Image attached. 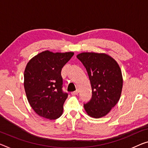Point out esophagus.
Masks as SVG:
<instances>
[{"instance_id": "esophagus-1", "label": "esophagus", "mask_w": 148, "mask_h": 148, "mask_svg": "<svg viewBox=\"0 0 148 148\" xmlns=\"http://www.w3.org/2000/svg\"><path fill=\"white\" fill-rule=\"evenodd\" d=\"M78 93H79V90L77 89V90H75V91L72 92H71V95H77V94H78Z\"/></svg>"}]
</instances>
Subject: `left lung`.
Returning <instances> with one entry per match:
<instances>
[{
    "label": "left lung",
    "instance_id": "obj_1",
    "mask_svg": "<svg viewBox=\"0 0 148 148\" xmlns=\"http://www.w3.org/2000/svg\"><path fill=\"white\" fill-rule=\"evenodd\" d=\"M77 58L87 69L92 88V98L84 108L89 116H105L119 102L123 79L119 65L108 54L83 52Z\"/></svg>",
    "mask_w": 148,
    "mask_h": 148
}]
</instances>
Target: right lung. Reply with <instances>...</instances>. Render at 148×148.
<instances>
[{"label":"right lung","instance_id":"right-lung-1","mask_svg":"<svg viewBox=\"0 0 148 148\" xmlns=\"http://www.w3.org/2000/svg\"><path fill=\"white\" fill-rule=\"evenodd\" d=\"M73 52L46 50L31 59L24 70V85L28 103L36 113L49 120L60 118L68 94L62 90L61 71Z\"/></svg>","mask_w":148,"mask_h":148}]
</instances>
